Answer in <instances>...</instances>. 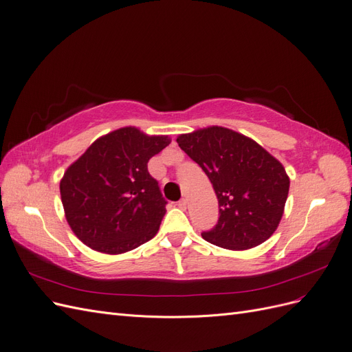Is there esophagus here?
Listing matches in <instances>:
<instances>
[{
  "label": "esophagus",
  "mask_w": 352,
  "mask_h": 352,
  "mask_svg": "<svg viewBox=\"0 0 352 352\" xmlns=\"http://www.w3.org/2000/svg\"><path fill=\"white\" fill-rule=\"evenodd\" d=\"M186 204H188V201H186L185 198H182V199H180V201L177 202L179 208H182V210H186Z\"/></svg>",
  "instance_id": "esophagus-1"
}]
</instances>
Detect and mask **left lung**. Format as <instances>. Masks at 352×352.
Listing matches in <instances>:
<instances>
[{"label":"left lung","mask_w":352,"mask_h":352,"mask_svg":"<svg viewBox=\"0 0 352 352\" xmlns=\"http://www.w3.org/2000/svg\"><path fill=\"white\" fill-rule=\"evenodd\" d=\"M182 150L204 170L219 199L217 225L202 238L242 251L267 241L278 229L289 192L279 160L251 138L210 126L177 136Z\"/></svg>","instance_id":"8db88e82"}]
</instances>
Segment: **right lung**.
<instances>
[{"label": "right lung", "mask_w": 352, "mask_h": 352, "mask_svg": "<svg viewBox=\"0 0 352 352\" xmlns=\"http://www.w3.org/2000/svg\"><path fill=\"white\" fill-rule=\"evenodd\" d=\"M170 144L133 126L98 138L60 182L69 226L85 245L104 254L132 251L155 236L167 201L148 162Z\"/></svg>", "instance_id": "add662e5"}]
</instances>
